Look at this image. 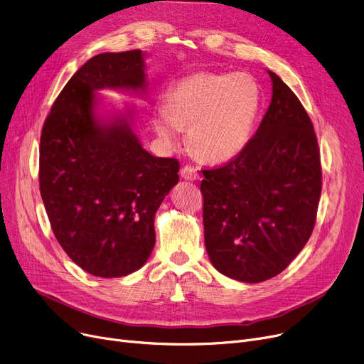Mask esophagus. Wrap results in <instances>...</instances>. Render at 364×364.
Masks as SVG:
<instances>
[{"label":"esophagus","mask_w":364,"mask_h":364,"mask_svg":"<svg viewBox=\"0 0 364 364\" xmlns=\"http://www.w3.org/2000/svg\"><path fill=\"white\" fill-rule=\"evenodd\" d=\"M181 177L184 180H198L199 178V171H198V168H195L192 165H184L181 168Z\"/></svg>","instance_id":"obj_1"}]
</instances>
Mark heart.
Masks as SVG:
<instances>
[{"mask_svg": "<svg viewBox=\"0 0 364 364\" xmlns=\"http://www.w3.org/2000/svg\"><path fill=\"white\" fill-rule=\"evenodd\" d=\"M261 100V88L250 73L200 70L168 90L153 127L169 143L178 129L188 128V144L199 158L224 162L250 143Z\"/></svg>", "mask_w": 364, "mask_h": 364, "instance_id": "obj_1", "label": "heart"}]
</instances>
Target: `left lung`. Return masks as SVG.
I'll use <instances>...</instances> for the list:
<instances>
[{
	"label": "left lung",
	"mask_w": 364,
	"mask_h": 364,
	"mask_svg": "<svg viewBox=\"0 0 364 364\" xmlns=\"http://www.w3.org/2000/svg\"><path fill=\"white\" fill-rule=\"evenodd\" d=\"M273 97L255 136L227 164L202 169L206 252L230 279L282 273L309 242L321 193L313 122L295 92L269 70Z\"/></svg>",
	"instance_id": "8db88e82"
}]
</instances>
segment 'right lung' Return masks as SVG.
I'll return each instance as SVG.
<instances>
[{
    "instance_id": "1",
    "label": "right lung",
    "mask_w": 364,
    "mask_h": 364,
    "mask_svg": "<svg viewBox=\"0 0 364 364\" xmlns=\"http://www.w3.org/2000/svg\"><path fill=\"white\" fill-rule=\"evenodd\" d=\"M140 50L103 53L57 95L40 143V190L51 230L69 258L97 277L131 274L155 246V214L178 183L180 162L146 151L127 119L103 125L100 88L144 90Z\"/></svg>"
}]
</instances>
